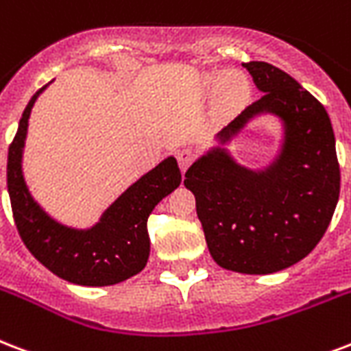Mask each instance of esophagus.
<instances>
[{
    "instance_id": "esophagus-1",
    "label": "esophagus",
    "mask_w": 351,
    "mask_h": 351,
    "mask_svg": "<svg viewBox=\"0 0 351 351\" xmlns=\"http://www.w3.org/2000/svg\"><path fill=\"white\" fill-rule=\"evenodd\" d=\"M176 160H178V165H180V169L186 171L189 165L193 164L195 151L191 149V147H186V149H182V151L176 152Z\"/></svg>"
}]
</instances>
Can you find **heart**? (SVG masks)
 <instances>
[{
  "instance_id": "b5f03b06",
  "label": "heart",
  "mask_w": 351,
  "mask_h": 351,
  "mask_svg": "<svg viewBox=\"0 0 351 351\" xmlns=\"http://www.w3.org/2000/svg\"><path fill=\"white\" fill-rule=\"evenodd\" d=\"M217 82L221 84V95H223L226 101H230V103L241 101L248 92L247 80H245V77H241V75L230 73L226 75V77L217 79Z\"/></svg>"
}]
</instances>
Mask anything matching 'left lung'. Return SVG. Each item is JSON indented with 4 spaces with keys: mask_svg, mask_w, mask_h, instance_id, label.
<instances>
[{
    "mask_svg": "<svg viewBox=\"0 0 351 351\" xmlns=\"http://www.w3.org/2000/svg\"><path fill=\"white\" fill-rule=\"evenodd\" d=\"M263 95L221 136L258 112L285 123V145L267 173L241 167L223 151L186 171L215 263L243 274H271L304 259L330 226L341 191L335 134L324 104L276 66L243 64Z\"/></svg>",
    "mask_w": 351,
    "mask_h": 351,
    "instance_id": "8db88e82",
    "label": "left lung"
}]
</instances>
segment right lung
<instances>
[{"label": "right lung", "instance_id": "obj_1", "mask_svg": "<svg viewBox=\"0 0 351 351\" xmlns=\"http://www.w3.org/2000/svg\"><path fill=\"white\" fill-rule=\"evenodd\" d=\"M44 88H40L25 106L18 132L9 147L7 187L18 234L29 252L66 282L90 287L125 282L147 265L151 252L147 219L165 195L180 186V167L175 158L164 160L128 187L92 230L79 232L55 223L29 195L21 175L27 121Z\"/></svg>", "mask_w": 351, "mask_h": 351}]
</instances>
